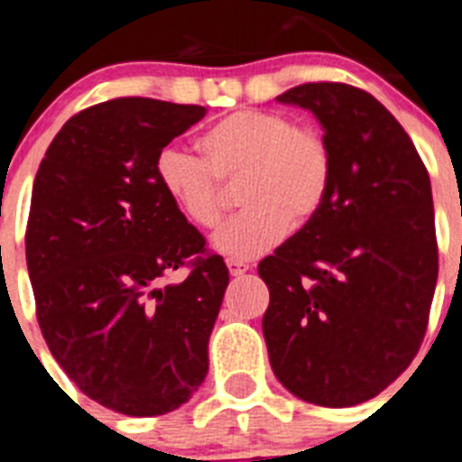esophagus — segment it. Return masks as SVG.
Instances as JSON below:
<instances>
[{
  "label": "esophagus",
  "mask_w": 462,
  "mask_h": 462,
  "mask_svg": "<svg viewBox=\"0 0 462 462\" xmlns=\"http://www.w3.org/2000/svg\"><path fill=\"white\" fill-rule=\"evenodd\" d=\"M227 269H230V276H244L251 267L241 260H227Z\"/></svg>",
  "instance_id": "34e87169"
}]
</instances>
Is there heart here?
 <instances>
[{
  "label": "heart",
  "mask_w": 462,
  "mask_h": 462,
  "mask_svg": "<svg viewBox=\"0 0 462 462\" xmlns=\"http://www.w3.org/2000/svg\"><path fill=\"white\" fill-rule=\"evenodd\" d=\"M202 161L177 147L161 149L156 181L186 221L214 227L223 216V184L236 181L246 209L211 236L230 260H253L288 230L310 226L334 186V153L319 131L273 110H236L198 138Z\"/></svg>",
  "instance_id": "obj_1"
}]
</instances>
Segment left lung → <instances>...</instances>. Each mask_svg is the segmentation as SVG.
Segmentation results:
<instances>
[{
  "instance_id": "8db88e82",
  "label": "left lung",
  "mask_w": 462,
  "mask_h": 462,
  "mask_svg": "<svg viewBox=\"0 0 462 462\" xmlns=\"http://www.w3.org/2000/svg\"><path fill=\"white\" fill-rule=\"evenodd\" d=\"M276 101L313 112L334 186L318 218L257 267L269 364L301 401L359 405L412 364L426 334L438 282L430 177L368 91L309 82Z\"/></svg>"
}]
</instances>
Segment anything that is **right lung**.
<instances>
[{
	"label": "right lung",
	"instance_id": "obj_1",
	"mask_svg": "<svg viewBox=\"0 0 462 462\" xmlns=\"http://www.w3.org/2000/svg\"><path fill=\"white\" fill-rule=\"evenodd\" d=\"M205 112L140 97L98 103L61 126L36 172L24 244L43 338L82 393L128 417L172 412L209 371L230 276L153 172L161 149ZM184 263L186 282H160Z\"/></svg>",
	"mask_w": 462,
	"mask_h": 462
}]
</instances>
